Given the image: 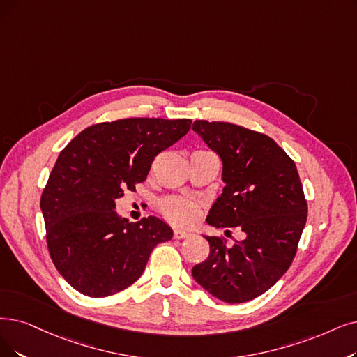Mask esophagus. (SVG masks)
<instances>
[{"instance_id":"esophagus-1","label":"esophagus","mask_w":357,"mask_h":357,"mask_svg":"<svg viewBox=\"0 0 357 357\" xmlns=\"http://www.w3.org/2000/svg\"><path fill=\"white\" fill-rule=\"evenodd\" d=\"M192 233L188 230H181V228H176L174 230V238H186L189 237Z\"/></svg>"}]
</instances>
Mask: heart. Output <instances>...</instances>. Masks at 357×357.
Segmentation results:
<instances>
[{"label":"heart","instance_id":"heart-1","mask_svg":"<svg viewBox=\"0 0 357 357\" xmlns=\"http://www.w3.org/2000/svg\"><path fill=\"white\" fill-rule=\"evenodd\" d=\"M161 211L169 221L181 225H189L199 217L201 208H199L197 204L189 201V199L169 197L161 204Z\"/></svg>","mask_w":357,"mask_h":357}]
</instances>
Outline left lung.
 <instances>
[{
  "label": "left lung",
  "mask_w": 357,
  "mask_h": 357,
  "mask_svg": "<svg viewBox=\"0 0 357 357\" xmlns=\"http://www.w3.org/2000/svg\"><path fill=\"white\" fill-rule=\"evenodd\" d=\"M192 129L222 162L225 186L206 222L243 233L231 246L221 237L204 236L209 255L192 268V275L222 302H249L291 265L307 218L302 183L293 160L266 135L205 120H196Z\"/></svg>",
  "instance_id": "left-lung-1"
}]
</instances>
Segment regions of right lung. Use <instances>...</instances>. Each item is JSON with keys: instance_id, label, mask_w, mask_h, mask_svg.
<instances>
[{"instance_id": "1", "label": "right lung", "mask_w": 357, "mask_h": 357, "mask_svg": "<svg viewBox=\"0 0 357 357\" xmlns=\"http://www.w3.org/2000/svg\"><path fill=\"white\" fill-rule=\"evenodd\" d=\"M190 124L189 119L99 123L60 152L40 211L51 259L71 287L89 297L116 294L144 274L156 245L173 238L171 227L156 217L121 218L116 201L146 180L155 156Z\"/></svg>"}]
</instances>
